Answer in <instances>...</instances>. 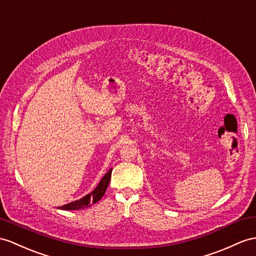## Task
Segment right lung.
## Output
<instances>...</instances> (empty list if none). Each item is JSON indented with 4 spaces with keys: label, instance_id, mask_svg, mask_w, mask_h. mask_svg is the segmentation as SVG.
<instances>
[{
    "label": "right lung",
    "instance_id": "obj_1",
    "mask_svg": "<svg viewBox=\"0 0 256 256\" xmlns=\"http://www.w3.org/2000/svg\"><path fill=\"white\" fill-rule=\"evenodd\" d=\"M110 176H112V170H110L106 174H105L104 177L101 179V182H100L96 186V188L92 192H90L89 194H86L82 198H80V200L65 204L63 206H60L58 208L64 210H81V208L91 206V204L96 203L98 200H101L102 196H104V193L108 186Z\"/></svg>",
    "mask_w": 256,
    "mask_h": 256
}]
</instances>
